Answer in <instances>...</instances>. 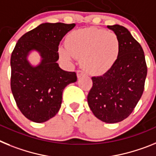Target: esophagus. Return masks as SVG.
<instances>
[{"label":"esophagus","instance_id":"34e87169","mask_svg":"<svg viewBox=\"0 0 156 156\" xmlns=\"http://www.w3.org/2000/svg\"><path fill=\"white\" fill-rule=\"evenodd\" d=\"M85 74V73H84V71H82V70H78V71H77V77H78V78H80L81 77H82Z\"/></svg>","mask_w":156,"mask_h":156}]
</instances>
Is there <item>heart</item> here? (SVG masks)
<instances>
[{"label": "heart", "mask_w": 156, "mask_h": 156, "mask_svg": "<svg viewBox=\"0 0 156 156\" xmlns=\"http://www.w3.org/2000/svg\"><path fill=\"white\" fill-rule=\"evenodd\" d=\"M67 45L59 47V54L67 61L81 58L84 70L95 75L105 74L117 63L121 44L113 32L97 28L73 31L67 37Z\"/></svg>", "instance_id": "heart-1"}]
</instances>
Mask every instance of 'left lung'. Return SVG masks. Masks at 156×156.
Here are the masks:
<instances>
[{"instance_id": "1", "label": "left lung", "mask_w": 156, "mask_h": 156, "mask_svg": "<svg viewBox=\"0 0 156 156\" xmlns=\"http://www.w3.org/2000/svg\"><path fill=\"white\" fill-rule=\"evenodd\" d=\"M121 44L115 65L101 76L93 77V87L87 97L88 104L97 119L116 123L133 112L143 94L147 65L141 45L130 32L120 25L108 26Z\"/></svg>"}]
</instances>
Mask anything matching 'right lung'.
<instances>
[{
	"label": "right lung",
	"instance_id": "obj_1",
	"mask_svg": "<svg viewBox=\"0 0 156 156\" xmlns=\"http://www.w3.org/2000/svg\"><path fill=\"white\" fill-rule=\"evenodd\" d=\"M75 24L42 23L19 39L11 55V89L20 112L34 122H44L57 114L64 88L77 81L75 72L62 70L59 59V42ZM32 50L42 61L32 66L27 56Z\"/></svg>",
	"mask_w": 156,
	"mask_h": 156
}]
</instances>
